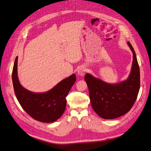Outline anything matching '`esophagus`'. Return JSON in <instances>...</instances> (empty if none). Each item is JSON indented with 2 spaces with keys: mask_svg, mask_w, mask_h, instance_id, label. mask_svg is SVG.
<instances>
[{
  "mask_svg": "<svg viewBox=\"0 0 151 151\" xmlns=\"http://www.w3.org/2000/svg\"><path fill=\"white\" fill-rule=\"evenodd\" d=\"M85 72H86V69L83 66L79 67L77 69V74L81 76H84L85 74Z\"/></svg>",
  "mask_w": 151,
  "mask_h": 151,
  "instance_id": "34e87169",
  "label": "esophagus"
}]
</instances>
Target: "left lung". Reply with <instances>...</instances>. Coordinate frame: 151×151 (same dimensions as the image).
<instances>
[{
	"instance_id": "left-lung-1",
	"label": "left lung",
	"mask_w": 151,
	"mask_h": 151,
	"mask_svg": "<svg viewBox=\"0 0 151 151\" xmlns=\"http://www.w3.org/2000/svg\"><path fill=\"white\" fill-rule=\"evenodd\" d=\"M133 54L131 73L126 81L109 84L89 74L85 81L89 92L92 109L101 117L113 119L127 113L136 101L140 89V70L135 51L129 42Z\"/></svg>"
}]
</instances>
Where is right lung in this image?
Masks as SVG:
<instances>
[{
	"instance_id": "1",
	"label": "right lung",
	"mask_w": 151,
	"mask_h": 151,
	"mask_svg": "<svg viewBox=\"0 0 151 151\" xmlns=\"http://www.w3.org/2000/svg\"><path fill=\"white\" fill-rule=\"evenodd\" d=\"M17 61L18 57L14 62L12 78L15 94L20 106L36 121L49 123L58 120L65 110V97L76 81V74L61 81L47 92L35 93L25 89L20 84Z\"/></svg>"
}]
</instances>
